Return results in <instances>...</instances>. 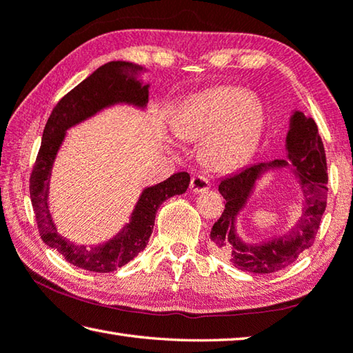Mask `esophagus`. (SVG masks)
<instances>
[{"mask_svg": "<svg viewBox=\"0 0 353 353\" xmlns=\"http://www.w3.org/2000/svg\"><path fill=\"white\" fill-rule=\"evenodd\" d=\"M206 190H210V181L205 176H194L191 179V191L196 192H205Z\"/></svg>", "mask_w": 353, "mask_h": 353, "instance_id": "34e87169", "label": "esophagus"}]
</instances>
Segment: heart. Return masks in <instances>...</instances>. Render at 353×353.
Masks as SVG:
<instances>
[{"label": "heart", "mask_w": 353, "mask_h": 353, "mask_svg": "<svg viewBox=\"0 0 353 353\" xmlns=\"http://www.w3.org/2000/svg\"><path fill=\"white\" fill-rule=\"evenodd\" d=\"M265 108L245 88L216 87L186 99L170 125L181 141L200 142V159L214 171L243 165L265 128Z\"/></svg>", "instance_id": "b5f03b06"}]
</instances>
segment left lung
<instances>
[{
  "label": "left lung",
  "instance_id": "1",
  "mask_svg": "<svg viewBox=\"0 0 353 353\" xmlns=\"http://www.w3.org/2000/svg\"><path fill=\"white\" fill-rule=\"evenodd\" d=\"M288 159L293 163L303 192L302 216L292 231L281 238L258 244H245L236 234L235 220L252 194L254 183L265 172L290 166L288 161L254 163L236 174L222 179L219 192L226 200L222 216L212 225L211 248L240 271L272 274L292 265L314 245L327 199V163L324 145L312 117L295 110L286 136Z\"/></svg>",
  "mask_w": 353,
  "mask_h": 353
}]
</instances>
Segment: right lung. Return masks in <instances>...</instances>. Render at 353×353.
<instances>
[{"label": "right lung", "instance_id": "add662e5", "mask_svg": "<svg viewBox=\"0 0 353 353\" xmlns=\"http://www.w3.org/2000/svg\"><path fill=\"white\" fill-rule=\"evenodd\" d=\"M141 72H143L141 65L112 61L68 92L48 117L30 176V199L41 239L68 263L85 271L113 272L133 260L148 243L159 206L172 196L183 194L190 185V174L182 171L145 188L131 212L130 222L113 239L98 246L78 245L62 237L53 222L48 208V190L54 159L65 139L67 130L116 103H128L137 108L147 107L150 84L143 85L137 79Z\"/></svg>", "mask_w": 353, "mask_h": 353}]
</instances>
